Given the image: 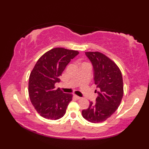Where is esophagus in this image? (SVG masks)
Returning <instances> with one entry per match:
<instances>
[{"label":"esophagus","instance_id":"obj_1","mask_svg":"<svg viewBox=\"0 0 149 149\" xmlns=\"http://www.w3.org/2000/svg\"><path fill=\"white\" fill-rule=\"evenodd\" d=\"M74 97H75V99H77V100H79V99H81V97H79V96H77V95H74Z\"/></svg>","mask_w":149,"mask_h":149}]
</instances>
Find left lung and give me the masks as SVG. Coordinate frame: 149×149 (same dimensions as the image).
<instances>
[{"label": "left lung", "mask_w": 149, "mask_h": 149, "mask_svg": "<svg viewBox=\"0 0 149 149\" xmlns=\"http://www.w3.org/2000/svg\"><path fill=\"white\" fill-rule=\"evenodd\" d=\"M93 68V80L98 96L82 111L84 118L92 123L105 121L118 109L123 95V79L119 68L112 60L99 52H86ZM97 91V90H95Z\"/></svg>", "instance_id": "1"}]
</instances>
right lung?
<instances>
[{"instance_id":"right-lung-1","label":"right lung","mask_w":149,"mask_h":149,"mask_svg":"<svg viewBox=\"0 0 149 149\" xmlns=\"http://www.w3.org/2000/svg\"><path fill=\"white\" fill-rule=\"evenodd\" d=\"M78 54L76 50L55 48L36 62L30 74L28 90L31 103L43 118L58 120L66 113L72 95L55 89V84L59 82V76L71 59Z\"/></svg>"}]
</instances>
